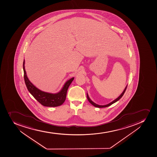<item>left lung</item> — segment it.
Segmentation results:
<instances>
[{"label":"left lung","mask_w":157,"mask_h":157,"mask_svg":"<svg viewBox=\"0 0 157 157\" xmlns=\"http://www.w3.org/2000/svg\"><path fill=\"white\" fill-rule=\"evenodd\" d=\"M127 87V85L126 87L125 88V89H124V91H123L122 93L120 94V96H119V97L117 98L116 99H115L114 101H113L110 102L109 104L105 105H99L95 104V102H94V101H92L91 100L90 98H89V96H88V94L87 93V98L88 101H89V102H90L91 105H94V106H95V107L99 108H105V107H108V106H109V105H112V104H114L115 102H117V101H119V100L123 97V95H124V93H125V91H126V89Z\"/></svg>","instance_id":"8db88e82"}]
</instances>
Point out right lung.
Segmentation results:
<instances>
[{
	"label": "right lung",
	"mask_w": 157,
	"mask_h": 157,
	"mask_svg": "<svg viewBox=\"0 0 157 157\" xmlns=\"http://www.w3.org/2000/svg\"><path fill=\"white\" fill-rule=\"evenodd\" d=\"M24 77L25 82L28 90L33 97L40 102L42 105L49 107L59 106L63 104L66 98L67 92L71 83L73 81L74 77L67 81L62 89L56 94H51L42 91L35 86L30 81L26 74L25 69V60L23 62Z\"/></svg>",
	"instance_id": "obj_1"
}]
</instances>
